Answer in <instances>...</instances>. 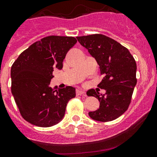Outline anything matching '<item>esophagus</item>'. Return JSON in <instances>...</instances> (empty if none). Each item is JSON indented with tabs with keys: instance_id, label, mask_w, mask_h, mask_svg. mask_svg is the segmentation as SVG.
I'll use <instances>...</instances> for the list:
<instances>
[{
	"instance_id": "34e87169",
	"label": "esophagus",
	"mask_w": 157,
	"mask_h": 157,
	"mask_svg": "<svg viewBox=\"0 0 157 157\" xmlns=\"http://www.w3.org/2000/svg\"><path fill=\"white\" fill-rule=\"evenodd\" d=\"M76 94H77V95H84V96H86L85 92L83 90H82V89H78V90H76Z\"/></svg>"
}]
</instances>
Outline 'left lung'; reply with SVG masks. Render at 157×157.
I'll return each mask as SVG.
<instances>
[{
    "mask_svg": "<svg viewBox=\"0 0 157 157\" xmlns=\"http://www.w3.org/2000/svg\"><path fill=\"white\" fill-rule=\"evenodd\" d=\"M81 45L97 60L104 75L98 85L105 94L94 89L87 95L98 99L99 108L88 113L90 118L101 122L117 119L127 110L131 102L136 79V63L127 48L113 39L102 34L77 36Z\"/></svg>",
    "mask_w": 157,
    "mask_h": 157,
    "instance_id": "1",
    "label": "left lung"
}]
</instances>
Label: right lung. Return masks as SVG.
Instances as JSON below:
<instances>
[{
	"label": "right lung",
	"instance_id": "add662e5",
	"mask_svg": "<svg viewBox=\"0 0 157 157\" xmlns=\"http://www.w3.org/2000/svg\"><path fill=\"white\" fill-rule=\"evenodd\" d=\"M77 43L72 36H48L21 52L11 67V91L25 121L40 127L58 124L75 88L50 87L54 69L61 70L69 50ZM56 90H55L54 89Z\"/></svg>",
	"mask_w": 157,
	"mask_h": 157
}]
</instances>
